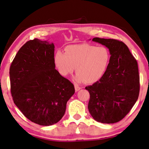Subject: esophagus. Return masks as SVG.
Segmentation results:
<instances>
[{"label":"esophagus","mask_w":149,"mask_h":149,"mask_svg":"<svg viewBox=\"0 0 149 149\" xmlns=\"http://www.w3.org/2000/svg\"><path fill=\"white\" fill-rule=\"evenodd\" d=\"M74 89H75V91H78L79 90L81 89V87L78 86L77 85H74Z\"/></svg>","instance_id":"1"}]
</instances>
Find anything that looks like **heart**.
Instances as JSON below:
<instances>
[{
  "mask_svg": "<svg viewBox=\"0 0 149 149\" xmlns=\"http://www.w3.org/2000/svg\"><path fill=\"white\" fill-rule=\"evenodd\" d=\"M107 48L89 44L70 45L65 48V53L57 51L54 62L59 73L68 77L76 68V80L79 83L91 84L101 79L111 62Z\"/></svg>",
  "mask_w": 149,
  "mask_h": 149,
  "instance_id": "heart-1",
  "label": "heart"
}]
</instances>
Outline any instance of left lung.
Here are the masks:
<instances>
[{"instance_id":"obj_1","label":"left lung","mask_w":149,"mask_h":149,"mask_svg":"<svg viewBox=\"0 0 149 149\" xmlns=\"http://www.w3.org/2000/svg\"><path fill=\"white\" fill-rule=\"evenodd\" d=\"M93 41L107 47L111 58L104 77L86 87L90 94L88 109L98 122L116 123L129 113L138 98V63L123 42L98 37Z\"/></svg>"}]
</instances>
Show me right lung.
<instances>
[{
  "label": "right lung",
  "instance_id": "obj_1",
  "mask_svg": "<svg viewBox=\"0 0 149 149\" xmlns=\"http://www.w3.org/2000/svg\"><path fill=\"white\" fill-rule=\"evenodd\" d=\"M54 45L37 38L24 44L10 69L14 104L32 122L44 126L62 119L74 85L55 69Z\"/></svg>",
  "mask_w": 149,
  "mask_h": 149
}]
</instances>
